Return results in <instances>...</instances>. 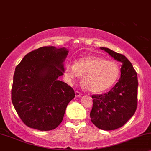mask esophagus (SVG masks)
<instances>
[{"mask_svg":"<svg viewBox=\"0 0 151 151\" xmlns=\"http://www.w3.org/2000/svg\"><path fill=\"white\" fill-rule=\"evenodd\" d=\"M82 94L81 93V92H78V91H76L75 92V96H77V97H80V96H81Z\"/></svg>","mask_w":151,"mask_h":151,"instance_id":"34e87169","label":"esophagus"}]
</instances>
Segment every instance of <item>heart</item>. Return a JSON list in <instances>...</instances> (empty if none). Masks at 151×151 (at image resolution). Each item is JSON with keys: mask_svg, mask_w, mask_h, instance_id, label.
Returning a JSON list of instances; mask_svg holds the SVG:
<instances>
[{"mask_svg": "<svg viewBox=\"0 0 151 151\" xmlns=\"http://www.w3.org/2000/svg\"><path fill=\"white\" fill-rule=\"evenodd\" d=\"M65 73L70 80L83 76L82 84L92 93H102L111 89L119 78L120 68L116 62L107 61L97 56H86L79 58L74 65L68 63Z\"/></svg>", "mask_w": 151, "mask_h": 151, "instance_id": "1", "label": "heart"}]
</instances>
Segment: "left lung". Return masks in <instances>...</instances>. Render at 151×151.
<instances>
[{"label": "left lung", "instance_id": "obj_1", "mask_svg": "<svg viewBox=\"0 0 151 151\" xmlns=\"http://www.w3.org/2000/svg\"><path fill=\"white\" fill-rule=\"evenodd\" d=\"M121 63L119 81L107 93L92 95L90 116L99 129L112 130L123 126L135 112L137 106V74L125 56L107 47H100Z\"/></svg>", "mask_w": 151, "mask_h": 151}]
</instances>
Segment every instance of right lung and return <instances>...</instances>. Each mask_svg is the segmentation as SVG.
<instances>
[{"instance_id": "right-lung-1", "label": "right lung", "mask_w": 151, "mask_h": 151, "mask_svg": "<svg viewBox=\"0 0 151 151\" xmlns=\"http://www.w3.org/2000/svg\"><path fill=\"white\" fill-rule=\"evenodd\" d=\"M68 52L65 47L45 46L27 54L16 68L12 101L28 127L46 131L61 123L75 96L70 86L58 79Z\"/></svg>"}]
</instances>
